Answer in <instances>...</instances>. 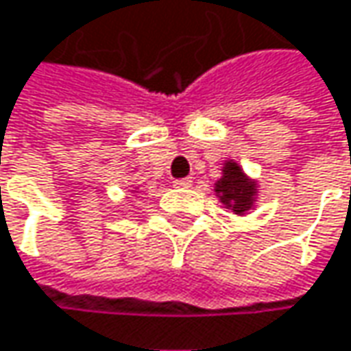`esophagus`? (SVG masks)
<instances>
[{
	"label": "esophagus",
	"mask_w": 351,
	"mask_h": 351,
	"mask_svg": "<svg viewBox=\"0 0 351 351\" xmlns=\"http://www.w3.org/2000/svg\"><path fill=\"white\" fill-rule=\"evenodd\" d=\"M191 178H176L175 182H173V186H176V189H189L191 186Z\"/></svg>",
	"instance_id": "esophagus-1"
}]
</instances>
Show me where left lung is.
I'll list each match as a JSON object with an SVG mask.
<instances>
[{"label":"left lung","mask_w":351,"mask_h":351,"mask_svg":"<svg viewBox=\"0 0 351 351\" xmlns=\"http://www.w3.org/2000/svg\"><path fill=\"white\" fill-rule=\"evenodd\" d=\"M215 193L219 201L227 208H231L235 215H245L253 208L257 184L243 173V169L235 160H225L223 176L217 180Z\"/></svg>","instance_id":"obj_1"}]
</instances>
